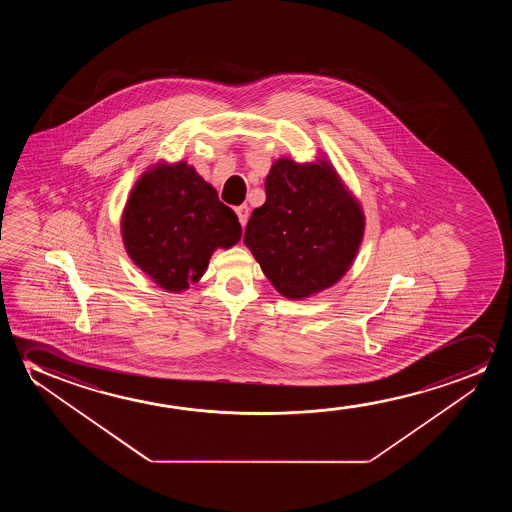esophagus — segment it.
Wrapping results in <instances>:
<instances>
[{
  "label": "esophagus",
  "mask_w": 512,
  "mask_h": 512,
  "mask_svg": "<svg viewBox=\"0 0 512 512\" xmlns=\"http://www.w3.org/2000/svg\"><path fill=\"white\" fill-rule=\"evenodd\" d=\"M248 206L246 204H243V206H238L236 208V215H238L239 224L243 225L245 227L246 222H248V217H250V213H248Z\"/></svg>",
  "instance_id": "obj_1"
}]
</instances>
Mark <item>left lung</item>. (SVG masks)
I'll return each mask as SVG.
<instances>
[{"instance_id":"left-lung-1","label":"left lung","mask_w":512,"mask_h":512,"mask_svg":"<svg viewBox=\"0 0 512 512\" xmlns=\"http://www.w3.org/2000/svg\"><path fill=\"white\" fill-rule=\"evenodd\" d=\"M364 213L327 161L280 159L266 178V203L245 229L267 280L287 299L332 287L355 259Z\"/></svg>"}]
</instances>
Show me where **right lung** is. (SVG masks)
<instances>
[{
  "label": "right lung",
  "mask_w": 512,
  "mask_h": 512,
  "mask_svg": "<svg viewBox=\"0 0 512 512\" xmlns=\"http://www.w3.org/2000/svg\"><path fill=\"white\" fill-rule=\"evenodd\" d=\"M122 238L143 273L169 292H182L203 276L215 248L238 243L241 225L217 190L178 162L138 180L122 217Z\"/></svg>",
  "instance_id": "right-lung-1"
}]
</instances>
